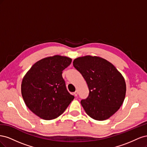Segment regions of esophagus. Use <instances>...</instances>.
Wrapping results in <instances>:
<instances>
[{
	"mask_svg": "<svg viewBox=\"0 0 147 147\" xmlns=\"http://www.w3.org/2000/svg\"><path fill=\"white\" fill-rule=\"evenodd\" d=\"M74 96H77V95H78V91H76L75 92H74Z\"/></svg>",
	"mask_w": 147,
	"mask_h": 147,
	"instance_id": "1",
	"label": "esophagus"
}]
</instances>
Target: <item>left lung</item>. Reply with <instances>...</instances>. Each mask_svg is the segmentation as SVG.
<instances>
[{
    "mask_svg": "<svg viewBox=\"0 0 147 147\" xmlns=\"http://www.w3.org/2000/svg\"><path fill=\"white\" fill-rule=\"evenodd\" d=\"M73 65L80 73L90 91L81 104L92 119L103 121L116 113L126 96V82L122 74L107 60L87 55L75 59Z\"/></svg>",
    "mask_w": 147,
    "mask_h": 147,
    "instance_id": "1",
    "label": "left lung"
}]
</instances>
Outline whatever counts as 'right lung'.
<instances>
[{
  "instance_id": "right-lung-1",
  "label": "right lung",
  "mask_w": 147,
  "mask_h": 147,
  "mask_svg": "<svg viewBox=\"0 0 147 147\" xmlns=\"http://www.w3.org/2000/svg\"><path fill=\"white\" fill-rule=\"evenodd\" d=\"M72 63L67 56L55 55L36 62L21 83V94L26 106L42 119L59 117L74 99L65 87L63 70Z\"/></svg>"
}]
</instances>
